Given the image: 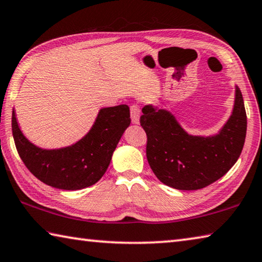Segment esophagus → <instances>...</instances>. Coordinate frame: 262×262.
Returning <instances> with one entry per match:
<instances>
[{
	"label": "esophagus",
	"instance_id": "1",
	"mask_svg": "<svg viewBox=\"0 0 262 262\" xmlns=\"http://www.w3.org/2000/svg\"><path fill=\"white\" fill-rule=\"evenodd\" d=\"M140 107L137 105H132L130 107V118H132V122L134 125H139L140 123Z\"/></svg>",
	"mask_w": 262,
	"mask_h": 262
}]
</instances>
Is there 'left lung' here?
<instances>
[{"label": "left lung", "instance_id": "obj_1", "mask_svg": "<svg viewBox=\"0 0 262 262\" xmlns=\"http://www.w3.org/2000/svg\"><path fill=\"white\" fill-rule=\"evenodd\" d=\"M141 126L147 135L146 158L159 181L178 190H198L222 178L239 158L246 136L243 96L235 85L230 117L212 135L189 134L172 112L147 104Z\"/></svg>", "mask_w": 262, "mask_h": 262}]
</instances>
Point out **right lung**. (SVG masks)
I'll list each match as a JSON object with an SVG mask.
<instances>
[{"label": "right lung", "mask_w": 262, "mask_h": 262, "mask_svg": "<svg viewBox=\"0 0 262 262\" xmlns=\"http://www.w3.org/2000/svg\"><path fill=\"white\" fill-rule=\"evenodd\" d=\"M129 125V107L125 104L103 107L87 134L75 143L43 149L23 134L12 110V135L23 163L41 182L63 190H80L101 180Z\"/></svg>", "instance_id": "add662e5"}]
</instances>
